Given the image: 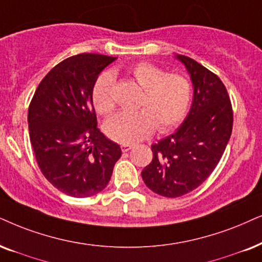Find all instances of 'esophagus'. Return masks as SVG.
Instances as JSON below:
<instances>
[{
	"instance_id": "obj_1",
	"label": "esophagus",
	"mask_w": 262,
	"mask_h": 262,
	"mask_svg": "<svg viewBox=\"0 0 262 262\" xmlns=\"http://www.w3.org/2000/svg\"><path fill=\"white\" fill-rule=\"evenodd\" d=\"M133 147H134L133 144H122L121 145V148H122V151H123V152H128L129 150H132Z\"/></svg>"
}]
</instances>
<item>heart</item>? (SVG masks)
I'll return each instance as SVG.
<instances>
[{
	"instance_id": "heart-1",
	"label": "heart",
	"mask_w": 262,
	"mask_h": 262,
	"mask_svg": "<svg viewBox=\"0 0 262 262\" xmlns=\"http://www.w3.org/2000/svg\"><path fill=\"white\" fill-rule=\"evenodd\" d=\"M132 75L144 89L138 111H121L108 118L105 133L121 144H134L147 138L157 127L168 132L186 117L192 100L191 82L183 75L167 74L158 66L140 62L134 66ZM114 74L102 72L92 91L95 110L107 115L115 108L112 94Z\"/></svg>"
}]
</instances>
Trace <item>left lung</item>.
<instances>
[{"label": "left lung", "instance_id": "obj_1", "mask_svg": "<svg viewBox=\"0 0 262 262\" xmlns=\"http://www.w3.org/2000/svg\"><path fill=\"white\" fill-rule=\"evenodd\" d=\"M193 85L190 112L173 134L151 146L152 162L141 171L146 186L163 197L193 191L213 173L231 138L233 112L221 79L185 55H175Z\"/></svg>", "mask_w": 262, "mask_h": 262}]
</instances>
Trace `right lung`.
Segmentation results:
<instances>
[{"label": "right lung", "mask_w": 262, "mask_h": 262, "mask_svg": "<svg viewBox=\"0 0 262 262\" xmlns=\"http://www.w3.org/2000/svg\"><path fill=\"white\" fill-rule=\"evenodd\" d=\"M116 58L83 53L52 69L30 102V142L45 178L62 193L91 197L107 186L120 145L97 128L92 91Z\"/></svg>", "instance_id": "add662e5"}]
</instances>
